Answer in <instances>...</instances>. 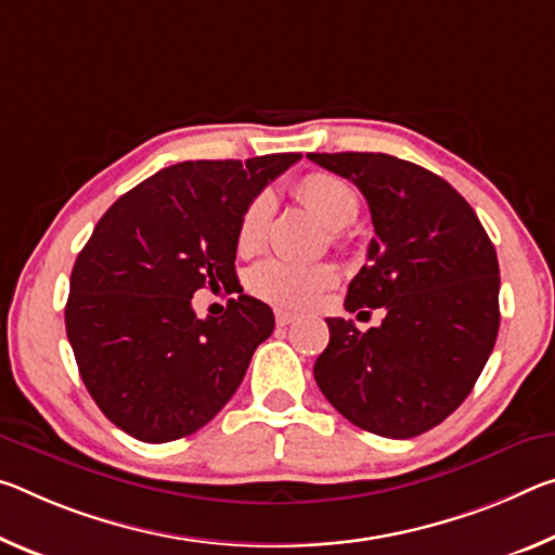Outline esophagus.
<instances>
[{
  "mask_svg": "<svg viewBox=\"0 0 555 555\" xmlns=\"http://www.w3.org/2000/svg\"><path fill=\"white\" fill-rule=\"evenodd\" d=\"M274 315H276V323H279V325H288V323L296 321V313L286 311V309H276Z\"/></svg>",
  "mask_w": 555,
  "mask_h": 555,
  "instance_id": "obj_1",
  "label": "esophagus"
}]
</instances>
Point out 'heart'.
<instances>
[{
    "mask_svg": "<svg viewBox=\"0 0 555 555\" xmlns=\"http://www.w3.org/2000/svg\"><path fill=\"white\" fill-rule=\"evenodd\" d=\"M296 197L328 227L343 230L356 222L360 212V197L356 188L338 175L309 172L296 182ZM274 197L269 192H259L244 207L236 224V249L242 254H254L267 240ZM336 284V271L328 263H298L288 259H267L257 263L249 274V288L257 296L274 301L288 309H306L319 301V296Z\"/></svg>",
    "mask_w": 555,
    "mask_h": 555,
    "instance_id": "1",
    "label": "heart"
}]
</instances>
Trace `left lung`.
I'll list each match as a JSON object with an SVG mask.
<instances>
[{"label": "left lung", "mask_w": 555, "mask_h": 555, "mask_svg": "<svg viewBox=\"0 0 555 555\" xmlns=\"http://www.w3.org/2000/svg\"><path fill=\"white\" fill-rule=\"evenodd\" d=\"M363 192L375 236L346 311L383 309L377 328L325 319L315 383L343 417L408 439L467 400L499 333V261L469 202L439 175L385 153H309Z\"/></svg>", "instance_id": "1"}]
</instances>
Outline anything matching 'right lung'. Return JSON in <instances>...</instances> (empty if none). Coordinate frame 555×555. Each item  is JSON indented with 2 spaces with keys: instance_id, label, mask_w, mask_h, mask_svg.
Here are the masks:
<instances>
[{
  "instance_id": "right-lung-1",
  "label": "right lung",
  "mask_w": 555,
  "mask_h": 555,
  "mask_svg": "<svg viewBox=\"0 0 555 555\" xmlns=\"http://www.w3.org/2000/svg\"><path fill=\"white\" fill-rule=\"evenodd\" d=\"M298 153L165 167L113 202L78 254L66 336L101 412L140 442H172L230 402L274 313L242 294L197 319L202 288L232 292L244 207Z\"/></svg>"
}]
</instances>
